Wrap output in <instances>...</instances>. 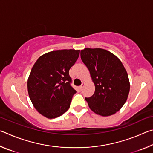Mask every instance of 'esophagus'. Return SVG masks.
Returning a JSON list of instances; mask_svg holds the SVG:
<instances>
[{"label": "esophagus", "instance_id": "esophagus-1", "mask_svg": "<svg viewBox=\"0 0 153 153\" xmlns=\"http://www.w3.org/2000/svg\"><path fill=\"white\" fill-rule=\"evenodd\" d=\"M84 82H82V85L81 86H79V89H80V90H82V89H83V88H84Z\"/></svg>", "mask_w": 153, "mask_h": 153}]
</instances>
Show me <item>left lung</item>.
I'll list each match as a JSON object with an SVG mask.
<instances>
[{
	"instance_id": "left-lung-1",
	"label": "left lung",
	"mask_w": 153,
	"mask_h": 153,
	"mask_svg": "<svg viewBox=\"0 0 153 153\" xmlns=\"http://www.w3.org/2000/svg\"><path fill=\"white\" fill-rule=\"evenodd\" d=\"M80 56L95 85L93 95L85 98L90 108L102 116L113 115L125 104L130 88L122 63L102 48H86L81 51Z\"/></svg>"
}]
</instances>
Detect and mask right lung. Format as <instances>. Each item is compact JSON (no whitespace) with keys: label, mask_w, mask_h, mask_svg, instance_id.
Listing matches in <instances>:
<instances>
[{"label":"right lung","mask_w":153,"mask_h":153,"mask_svg":"<svg viewBox=\"0 0 153 153\" xmlns=\"http://www.w3.org/2000/svg\"><path fill=\"white\" fill-rule=\"evenodd\" d=\"M79 50H57L38 59L27 80V90L33 107L41 115L53 119L68 110L77 91L71 86L69 71L76 63Z\"/></svg>","instance_id":"1"}]
</instances>
